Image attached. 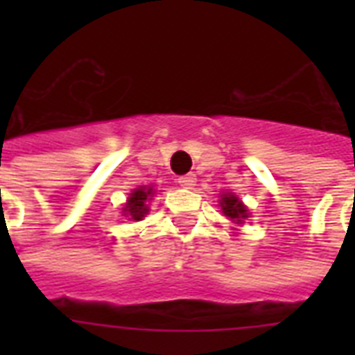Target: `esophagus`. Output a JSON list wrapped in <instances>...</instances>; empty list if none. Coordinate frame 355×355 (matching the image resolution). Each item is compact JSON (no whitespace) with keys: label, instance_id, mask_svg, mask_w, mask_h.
Returning <instances> with one entry per match:
<instances>
[{"label":"esophagus","instance_id":"esophagus-1","mask_svg":"<svg viewBox=\"0 0 355 355\" xmlns=\"http://www.w3.org/2000/svg\"><path fill=\"white\" fill-rule=\"evenodd\" d=\"M195 182H197V178H195L193 175H184V177L178 178V184H180V186H182V188H186V189L193 188Z\"/></svg>","mask_w":355,"mask_h":355}]
</instances>
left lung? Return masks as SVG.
<instances>
[{"instance_id": "8db88e82", "label": "left lung", "mask_w": 355, "mask_h": 355, "mask_svg": "<svg viewBox=\"0 0 355 355\" xmlns=\"http://www.w3.org/2000/svg\"><path fill=\"white\" fill-rule=\"evenodd\" d=\"M219 205H221L223 214H225L230 221H236L237 225H241L243 219H247L248 217V208L243 205L241 200H239V197H236L234 193H223Z\"/></svg>"}]
</instances>
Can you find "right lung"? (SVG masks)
<instances>
[{
  "instance_id": "right-lung-1",
  "label": "right lung",
  "mask_w": 355,
  "mask_h": 355,
  "mask_svg": "<svg viewBox=\"0 0 355 355\" xmlns=\"http://www.w3.org/2000/svg\"><path fill=\"white\" fill-rule=\"evenodd\" d=\"M153 186H141L136 188L132 193L128 195L127 202L123 206V216L128 217V221H141L147 214H149V206L145 205L149 197H153Z\"/></svg>"
}]
</instances>
